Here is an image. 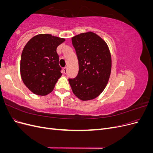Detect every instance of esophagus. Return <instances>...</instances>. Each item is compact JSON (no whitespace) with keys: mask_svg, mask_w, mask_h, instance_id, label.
<instances>
[{"mask_svg":"<svg viewBox=\"0 0 153 153\" xmlns=\"http://www.w3.org/2000/svg\"><path fill=\"white\" fill-rule=\"evenodd\" d=\"M63 70H64V74H66V73H67L68 69H67V68H66V67L64 68H63Z\"/></svg>","mask_w":153,"mask_h":153,"instance_id":"esophagus-1","label":"esophagus"}]
</instances>
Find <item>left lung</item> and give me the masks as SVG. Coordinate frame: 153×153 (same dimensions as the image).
<instances>
[{
  "instance_id": "obj_1",
  "label": "left lung",
  "mask_w": 153,
  "mask_h": 153,
  "mask_svg": "<svg viewBox=\"0 0 153 153\" xmlns=\"http://www.w3.org/2000/svg\"><path fill=\"white\" fill-rule=\"evenodd\" d=\"M78 61V75L68 80L73 92L83 101L94 99L103 92L111 72L112 61L105 41L92 32L71 39Z\"/></svg>"
}]
</instances>
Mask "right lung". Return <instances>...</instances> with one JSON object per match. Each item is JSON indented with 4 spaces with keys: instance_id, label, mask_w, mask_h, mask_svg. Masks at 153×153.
Wrapping results in <instances>:
<instances>
[{
    "instance_id": "obj_1",
    "label": "right lung",
    "mask_w": 153,
    "mask_h": 153,
    "mask_svg": "<svg viewBox=\"0 0 153 153\" xmlns=\"http://www.w3.org/2000/svg\"><path fill=\"white\" fill-rule=\"evenodd\" d=\"M64 41L48 34H39L25 46L20 61L21 76L33 93L44 96L53 91L62 75L56 50Z\"/></svg>"
}]
</instances>
